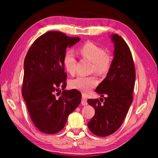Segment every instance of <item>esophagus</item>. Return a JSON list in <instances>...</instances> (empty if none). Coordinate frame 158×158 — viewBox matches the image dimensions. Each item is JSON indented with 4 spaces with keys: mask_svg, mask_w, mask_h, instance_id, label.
<instances>
[{
    "mask_svg": "<svg viewBox=\"0 0 158 158\" xmlns=\"http://www.w3.org/2000/svg\"><path fill=\"white\" fill-rule=\"evenodd\" d=\"M81 105H87V98L84 95H82V100H81Z\"/></svg>",
    "mask_w": 158,
    "mask_h": 158,
    "instance_id": "1",
    "label": "esophagus"
}]
</instances>
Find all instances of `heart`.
Wrapping results in <instances>:
<instances>
[{"instance_id": "heart-1", "label": "heart", "mask_w": 158, "mask_h": 158, "mask_svg": "<svg viewBox=\"0 0 158 158\" xmlns=\"http://www.w3.org/2000/svg\"><path fill=\"white\" fill-rule=\"evenodd\" d=\"M81 56L92 61V72L99 74L108 73L111 67V58L102 48L93 42H85L79 48ZM76 56L73 51H68L64 56L63 65L68 73L74 74L76 69ZM98 84V79L94 76L77 77L69 81V86L84 93H89Z\"/></svg>"}]
</instances>
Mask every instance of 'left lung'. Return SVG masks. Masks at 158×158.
<instances>
[{"label":"left lung","mask_w":158,"mask_h":158,"mask_svg":"<svg viewBox=\"0 0 158 158\" xmlns=\"http://www.w3.org/2000/svg\"><path fill=\"white\" fill-rule=\"evenodd\" d=\"M111 40L114 45V59L105 79L95 90L106 98L105 100L100 98L102 104L98 99L87 101L95 111L88 127L99 137L110 135L121 127L132 104L135 83V68L129 47L118 34H112Z\"/></svg>","instance_id":"left-lung-1"}]
</instances>
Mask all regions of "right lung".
<instances>
[{
    "label": "right lung",
    "instance_id": "obj_1",
    "mask_svg": "<svg viewBox=\"0 0 158 158\" xmlns=\"http://www.w3.org/2000/svg\"><path fill=\"white\" fill-rule=\"evenodd\" d=\"M80 40L59 31L39 37L29 49L23 63V98L35 127L42 132L55 134L63 129L81 102V93L66 87L63 58L67 47ZM64 91L61 94L60 88ZM60 95L58 98L56 95Z\"/></svg>",
    "mask_w": 158,
    "mask_h": 158
}]
</instances>
